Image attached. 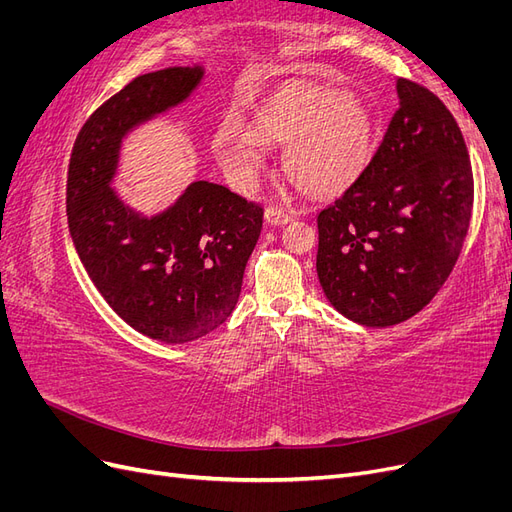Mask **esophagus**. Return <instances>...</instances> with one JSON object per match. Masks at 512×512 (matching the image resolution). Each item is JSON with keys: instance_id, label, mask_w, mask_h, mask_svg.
I'll return each mask as SVG.
<instances>
[{"instance_id": "1", "label": "esophagus", "mask_w": 512, "mask_h": 512, "mask_svg": "<svg viewBox=\"0 0 512 512\" xmlns=\"http://www.w3.org/2000/svg\"><path fill=\"white\" fill-rule=\"evenodd\" d=\"M265 218H267V222L273 224V226H284V224H288V222L292 220V213L286 211V209L280 207V205H271V207H267V211H265Z\"/></svg>"}]
</instances>
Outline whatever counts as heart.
<instances>
[{
  "instance_id": "1",
  "label": "heart",
  "mask_w": 512,
  "mask_h": 512,
  "mask_svg": "<svg viewBox=\"0 0 512 512\" xmlns=\"http://www.w3.org/2000/svg\"><path fill=\"white\" fill-rule=\"evenodd\" d=\"M260 145H286L282 166L294 188L309 196H333L365 168L374 145V115L342 91L303 87L260 106L247 128L226 121L215 136V153L241 188L262 166Z\"/></svg>"
}]
</instances>
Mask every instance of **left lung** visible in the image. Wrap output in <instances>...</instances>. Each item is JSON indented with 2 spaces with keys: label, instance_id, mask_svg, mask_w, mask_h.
<instances>
[{
  "label": "left lung",
  "instance_id": "1",
  "mask_svg": "<svg viewBox=\"0 0 512 512\" xmlns=\"http://www.w3.org/2000/svg\"><path fill=\"white\" fill-rule=\"evenodd\" d=\"M378 151L333 205L318 213L316 269L346 318L393 327L436 297L466 241L474 177L446 104L410 79Z\"/></svg>",
  "mask_w": 512,
  "mask_h": 512
}]
</instances>
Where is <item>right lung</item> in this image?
Segmentation results:
<instances>
[{
    "label": "right lung",
    "mask_w": 512,
    "mask_h": 512,
    "mask_svg": "<svg viewBox=\"0 0 512 512\" xmlns=\"http://www.w3.org/2000/svg\"><path fill=\"white\" fill-rule=\"evenodd\" d=\"M200 76L198 66L136 76L83 123L68 166V226L91 282L119 318L164 344L194 342L228 320L265 215L224 185L194 181L147 220L108 188L121 136L188 98Z\"/></svg>",
    "instance_id": "right-lung-1"
}]
</instances>
